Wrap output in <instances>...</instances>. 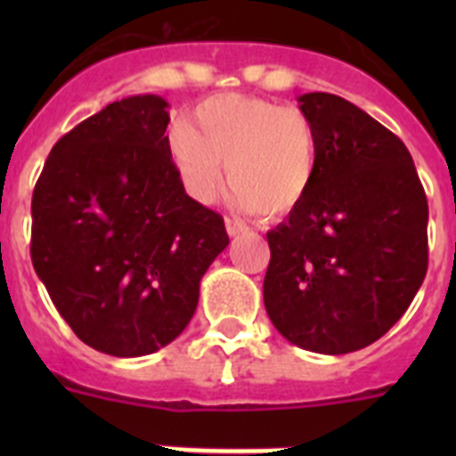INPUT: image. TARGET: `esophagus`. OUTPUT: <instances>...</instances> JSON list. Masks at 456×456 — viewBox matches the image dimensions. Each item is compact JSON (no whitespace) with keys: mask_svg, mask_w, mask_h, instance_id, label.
<instances>
[{"mask_svg":"<svg viewBox=\"0 0 456 456\" xmlns=\"http://www.w3.org/2000/svg\"><path fill=\"white\" fill-rule=\"evenodd\" d=\"M225 232H228L231 237H237L241 235V232H247V225L237 219H225Z\"/></svg>","mask_w":456,"mask_h":456,"instance_id":"obj_1","label":"esophagus"}]
</instances>
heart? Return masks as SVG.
I'll list each match as a JSON object with an SVG mask.
<instances>
[{"mask_svg":"<svg viewBox=\"0 0 456 456\" xmlns=\"http://www.w3.org/2000/svg\"><path fill=\"white\" fill-rule=\"evenodd\" d=\"M168 155L189 199L208 205L224 187L244 212L283 216L305 199L320 167L315 125L297 107L224 93L203 100L168 134Z\"/></svg>","mask_w":456,"mask_h":456,"instance_id":"obj_1","label":"heart"}]
</instances>
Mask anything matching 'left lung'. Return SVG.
Instances as JSON below:
<instances>
[{
    "mask_svg": "<svg viewBox=\"0 0 456 456\" xmlns=\"http://www.w3.org/2000/svg\"><path fill=\"white\" fill-rule=\"evenodd\" d=\"M320 167L310 193L267 232L263 294L276 331L315 354L372 345L427 273V196L411 152L349 100L304 93Z\"/></svg>",
    "mask_w": 456,
    "mask_h": 456,
    "instance_id": "1",
    "label": "left lung"
}]
</instances>
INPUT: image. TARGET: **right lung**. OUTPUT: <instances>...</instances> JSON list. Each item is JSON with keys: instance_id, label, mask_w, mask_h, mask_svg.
Instances as JSON below:
<instances>
[{"instance_id": "add662e5", "label": "right lung", "mask_w": 456, "mask_h": 456, "mask_svg": "<svg viewBox=\"0 0 456 456\" xmlns=\"http://www.w3.org/2000/svg\"><path fill=\"white\" fill-rule=\"evenodd\" d=\"M168 102L132 95L56 141L31 200V260L75 336L111 356L167 347L196 313L225 225L180 184Z\"/></svg>"}]
</instances>
